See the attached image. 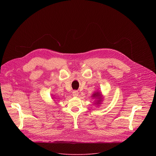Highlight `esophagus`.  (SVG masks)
<instances>
[{"instance_id": "esophagus-1", "label": "esophagus", "mask_w": 156, "mask_h": 156, "mask_svg": "<svg viewBox=\"0 0 156 156\" xmlns=\"http://www.w3.org/2000/svg\"><path fill=\"white\" fill-rule=\"evenodd\" d=\"M72 94H73V96H75V97H76V96H78V94H79V92L78 91H73V93H72Z\"/></svg>"}]
</instances>
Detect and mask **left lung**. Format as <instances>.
Instances as JSON below:
<instances>
[{"label":"left lung","mask_w":156,"mask_h":156,"mask_svg":"<svg viewBox=\"0 0 156 156\" xmlns=\"http://www.w3.org/2000/svg\"><path fill=\"white\" fill-rule=\"evenodd\" d=\"M92 97H93V98H95V99H98V101H96V102L95 103V104L99 105V104H100L101 103V101H102V95H101L99 93L97 92V93H94V94H93Z\"/></svg>","instance_id":"obj_1"}]
</instances>
